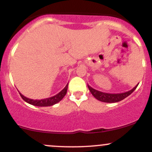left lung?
Instances as JSON below:
<instances>
[{
    "mask_svg": "<svg viewBox=\"0 0 152 152\" xmlns=\"http://www.w3.org/2000/svg\"><path fill=\"white\" fill-rule=\"evenodd\" d=\"M139 84H137L134 88H132V90L129 91L124 92V93H121V94H109V93H104V92L99 91L98 90H96L94 88L91 87L88 85V88L89 89L90 92L91 93L92 95L95 97L97 100L100 101L102 102H106V103H116L120 101L123 100L125 98H126L127 96L130 95L134 90L137 88V86Z\"/></svg>",
    "mask_w": 152,
    "mask_h": 152,
    "instance_id": "8db88e82",
    "label": "left lung"
}]
</instances>
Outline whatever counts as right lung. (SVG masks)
<instances>
[{
  "instance_id": "add662e5",
  "label": "right lung",
  "mask_w": 152,
  "mask_h": 152,
  "mask_svg": "<svg viewBox=\"0 0 152 152\" xmlns=\"http://www.w3.org/2000/svg\"><path fill=\"white\" fill-rule=\"evenodd\" d=\"M68 84H69V83H67L66 86H65V88H64L62 91H61L59 92L58 94H57L56 95L53 96L49 97V98L41 99V100H38V99H36V100H34V99H28L27 98V97L24 96L20 93L19 94H20L21 98L23 99L26 102L28 103V104H31V105L36 106H50L57 104V103L60 102V101L61 100L64 96H65L66 92H67Z\"/></svg>"
}]
</instances>
